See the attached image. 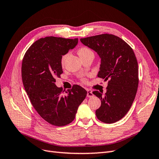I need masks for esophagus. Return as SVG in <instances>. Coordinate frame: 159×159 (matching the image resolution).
Listing matches in <instances>:
<instances>
[{"label":"esophagus","mask_w":159,"mask_h":159,"mask_svg":"<svg viewBox=\"0 0 159 159\" xmlns=\"http://www.w3.org/2000/svg\"><path fill=\"white\" fill-rule=\"evenodd\" d=\"M87 91H88L87 97H88V98H92L93 96V94L92 91H91V89H88V90H87Z\"/></svg>","instance_id":"1"}]
</instances>
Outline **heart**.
Listing matches in <instances>:
<instances>
[{
    "instance_id": "obj_1",
    "label": "heart",
    "mask_w": 159,
    "mask_h": 159,
    "mask_svg": "<svg viewBox=\"0 0 159 159\" xmlns=\"http://www.w3.org/2000/svg\"><path fill=\"white\" fill-rule=\"evenodd\" d=\"M78 54L81 58V57H84L88 56V55L93 54V53L92 51H91L89 48H87V47H81L78 51ZM68 54H64V55L61 56L60 62H61V65L62 66L65 65L67 57H68ZM81 81H82L83 83H85L86 82V79L85 78H81Z\"/></svg>"
}]
</instances>
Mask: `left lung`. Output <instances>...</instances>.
<instances>
[{"label": "left lung", "mask_w": 159, "mask_h": 159, "mask_svg": "<svg viewBox=\"0 0 159 159\" xmlns=\"http://www.w3.org/2000/svg\"><path fill=\"white\" fill-rule=\"evenodd\" d=\"M85 46L98 52L102 59L98 76L108 81L107 92L93 93L101 99L96 117L105 123L121 119L131 108L139 85L138 63L134 53L121 38L109 34L81 38Z\"/></svg>", "instance_id": "1"}]
</instances>
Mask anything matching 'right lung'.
Returning <instances> with one entry per match:
<instances>
[{"instance_id": "add662e5", "label": "right lung", "mask_w": 159, "mask_h": 159, "mask_svg": "<svg viewBox=\"0 0 159 159\" xmlns=\"http://www.w3.org/2000/svg\"><path fill=\"white\" fill-rule=\"evenodd\" d=\"M78 42V38H40L27 50L22 60V82L32 106L42 118L55 126H65L73 121L87 95V91L78 85L64 93L54 84L63 73L61 56Z\"/></svg>"}]
</instances>
